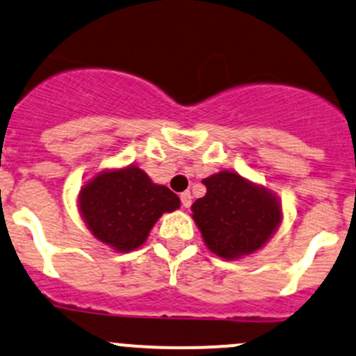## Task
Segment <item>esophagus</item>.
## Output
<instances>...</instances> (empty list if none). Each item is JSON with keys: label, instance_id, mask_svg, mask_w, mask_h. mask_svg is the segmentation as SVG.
<instances>
[{"label": "esophagus", "instance_id": "obj_1", "mask_svg": "<svg viewBox=\"0 0 356 356\" xmlns=\"http://www.w3.org/2000/svg\"><path fill=\"white\" fill-rule=\"evenodd\" d=\"M181 203H182V207H184V208L191 207V203H193V196H191L189 191H184V193L181 194Z\"/></svg>", "mask_w": 356, "mask_h": 356}]
</instances>
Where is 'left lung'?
Segmentation results:
<instances>
[{
  "label": "left lung",
  "mask_w": 356,
  "mask_h": 356,
  "mask_svg": "<svg viewBox=\"0 0 356 356\" xmlns=\"http://www.w3.org/2000/svg\"><path fill=\"white\" fill-rule=\"evenodd\" d=\"M207 194L193 203V220L215 256L237 261L257 252L282 225L283 209L271 189L220 170L203 179Z\"/></svg>",
  "instance_id": "8db88e82"
}]
</instances>
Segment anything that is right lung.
Wrapping results in <instances>:
<instances>
[{
	"mask_svg": "<svg viewBox=\"0 0 356 356\" xmlns=\"http://www.w3.org/2000/svg\"><path fill=\"white\" fill-rule=\"evenodd\" d=\"M76 203L90 234L115 252L143 245L160 216L181 207L177 194L134 163L97 172L81 186Z\"/></svg>",
	"mask_w": 356,
	"mask_h": 356,
	"instance_id": "add662e5",
	"label": "right lung"
}]
</instances>
